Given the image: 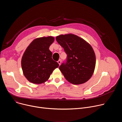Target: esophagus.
<instances>
[{
	"label": "esophagus",
	"mask_w": 122,
	"mask_h": 122,
	"mask_svg": "<svg viewBox=\"0 0 122 122\" xmlns=\"http://www.w3.org/2000/svg\"><path fill=\"white\" fill-rule=\"evenodd\" d=\"M57 62H58V63L59 64V65H60L61 64V60H59L57 61Z\"/></svg>",
	"instance_id": "34e87169"
}]
</instances>
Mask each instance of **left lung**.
Returning a JSON list of instances; mask_svg holds the SVG:
<instances>
[{"mask_svg": "<svg viewBox=\"0 0 122 122\" xmlns=\"http://www.w3.org/2000/svg\"><path fill=\"white\" fill-rule=\"evenodd\" d=\"M56 40L67 55L66 61L59 67L66 79L74 84L88 81L96 66V56L91 46L73 34L61 35Z\"/></svg>", "mask_w": 122, "mask_h": 122, "instance_id": "1", "label": "left lung"}]
</instances>
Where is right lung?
<instances>
[{"mask_svg":"<svg viewBox=\"0 0 122 122\" xmlns=\"http://www.w3.org/2000/svg\"><path fill=\"white\" fill-rule=\"evenodd\" d=\"M54 40L53 37L38 38L26 49L21 64L24 74L30 82L35 84L44 82L58 67V63L52 59V53L49 49Z\"/></svg>","mask_w":122,"mask_h":122,"instance_id":"1","label":"right lung"}]
</instances>
